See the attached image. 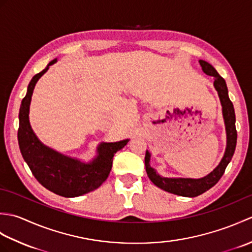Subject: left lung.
Returning a JSON list of instances; mask_svg holds the SVG:
<instances>
[{"instance_id":"1","label":"left lung","mask_w":252,"mask_h":252,"mask_svg":"<svg viewBox=\"0 0 252 252\" xmlns=\"http://www.w3.org/2000/svg\"><path fill=\"white\" fill-rule=\"evenodd\" d=\"M202 71L208 76L215 77V82L213 87L218 92L219 98L221 101L222 106V115L224 119V125H225L226 131V148L224 156L221 159L215 170L211 171L210 173L200 179H190V178H164L161 176L157 170L151 167V157L152 154L146 151L145 155V168L149 180L156 185L159 189L165 191L171 192V194L183 196V197H197L203 192L210 189L211 187L215 186L219 180L222 178L225 171L227 164L232 160V157L236 148L237 142V132L236 126H235V111L233 103L228 97V90L226 87V82L220 74L218 73L216 68L206 61H199Z\"/></svg>"}]
</instances>
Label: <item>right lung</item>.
<instances>
[{"instance_id":"add662e5","label":"right lung","mask_w":252,"mask_h":252,"mask_svg":"<svg viewBox=\"0 0 252 252\" xmlns=\"http://www.w3.org/2000/svg\"><path fill=\"white\" fill-rule=\"evenodd\" d=\"M57 58L31 79L19 109L18 144L24 160L39 183L55 194L71 198L92 191L104 183L110 173L112 158L130 140L100 143L96 156L89 162L69 157L44 145L32 130L29 120L31 97L36 82L54 65Z\"/></svg>"}]
</instances>
